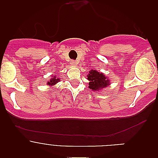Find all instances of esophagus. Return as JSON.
<instances>
[{
  "label": "esophagus",
  "mask_w": 158,
  "mask_h": 158,
  "mask_svg": "<svg viewBox=\"0 0 158 158\" xmlns=\"http://www.w3.org/2000/svg\"><path fill=\"white\" fill-rule=\"evenodd\" d=\"M71 65H77V62L75 61V60H72L71 61Z\"/></svg>",
  "instance_id": "obj_1"
}]
</instances>
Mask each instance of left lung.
<instances>
[{
  "label": "left lung",
  "instance_id": "left-lung-1",
  "mask_svg": "<svg viewBox=\"0 0 158 158\" xmlns=\"http://www.w3.org/2000/svg\"><path fill=\"white\" fill-rule=\"evenodd\" d=\"M88 80L89 81V88L94 91H98L109 85V80L107 77H106L103 73L93 69L89 72Z\"/></svg>",
  "mask_w": 158,
  "mask_h": 158
}]
</instances>
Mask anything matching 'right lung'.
Masks as SVG:
<instances>
[{
	"label": "right lung",
	"mask_w": 158,
	"mask_h": 158,
	"mask_svg": "<svg viewBox=\"0 0 158 158\" xmlns=\"http://www.w3.org/2000/svg\"><path fill=\"white\" fill-rule=\"evenodd\" d=\"M58 81H59V79H57L56 77L55 78H51V80L50 81H48L47 82V85H54V84H56L57 82Z\"/></svg>",
	"instance_id": "right-lung-1"
}]
</instances>
